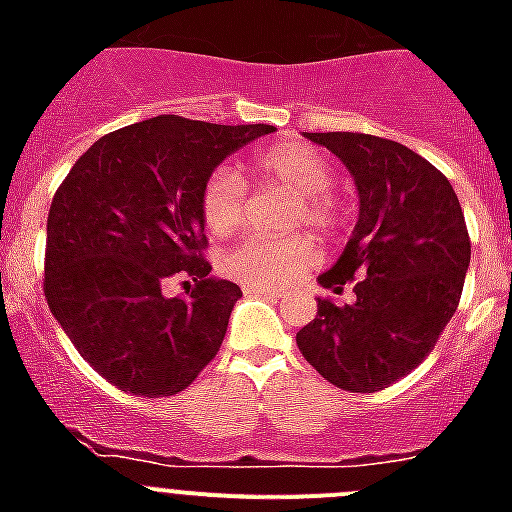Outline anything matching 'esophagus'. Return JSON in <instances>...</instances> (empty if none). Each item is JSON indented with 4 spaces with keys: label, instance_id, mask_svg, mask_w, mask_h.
Here are the masks:
<instances>
[{
    "label": "esophagus",
    "instance_id": "obj_1",
    "mask_svg": "<svg viewBox=\"0 0 512 512\" xmlns=\"http://www.w3.org/2000/svg\"><path fill=\"white\" fill-rule=\"evenodd\" d=\"M246 295H264V297H282V292L274 287H256V284H243Z\"/></svg>",
    "mask_w": 512,
    "mask_h": 512
}]
</instances>
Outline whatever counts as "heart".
<instances>
[{
	"instance_id": "1",
	"label": "heart",
	"mask_w": 512,
	"mask_h": 512,
	"mask_svg": "<svg viewBox=\"0 0 512 512\" xmlns=\"http://www.w3.org/2000/svg\"><path fill=\"white\" fill-rule=\"evenodd\" d=\"M253 182H269L295 194L297 210L292 225L328 233L341 223L343 207L330 192L333 166L318 148L300 140H282L253 151L248 161ZM200 212L207 230L215 235H230L243 220V182L230 166H217L202 184ZM318 264V248L307 235L266 238L248 235L223 256V271L230 279L256 287H284L295 282L302 271Z\"/></svg>"
}]
</instances>
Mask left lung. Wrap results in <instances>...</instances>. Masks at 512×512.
I'll return each instance as SVG.
<instances>
[{"instance_id": "left-lung-1", "label": "left lung", "mask_w": 512, "mask_h": 512, "mask_svg": "<svg viewBox=\"0 0 512 512\" xmlns=\"http://www.w3.org/2000/svg\"><path fill=\"white\" fill-rule=\"evenodd\" d=\"M343 161L359 192V220L318 282L354 305L320 300L297 333L307 364L348 392H379L431 354L459 307L472 243L449 179L395 140L305 133Z\"/></svg>"}]
</instances>
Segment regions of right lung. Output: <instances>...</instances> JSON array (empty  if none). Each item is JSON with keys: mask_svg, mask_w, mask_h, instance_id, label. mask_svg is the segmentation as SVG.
Here are the masks:
<instances>
[{"mask_svg": "<svg viewBox=\"0 0 512 512\" xmlns=\"http://www.w3.org/2000/svg\"><path fill=\"white\" fill-rule=\"evenodd\" d=\"M269 133L274 125L158 115L102 135L58 187L45 300L76 351L122 392L176 395L220 351L241 287L210 277L200 192L230 153ZM176 273L193 287L166 298L160 289Z\"/></svg>", "mask_w": 512, "mask_h": 512, "instance_id": "add662e5", "label": "right lung"}]
</instances>
